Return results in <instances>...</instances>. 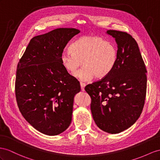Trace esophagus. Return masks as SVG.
<instances>
[{"mask_svg": "<svg viewBox=\"0 0 160 160\" xmlns=\"http://www.w3.org/2000/svg\"><path fill=\"white\" fill-rule=\"evenodd\" d=\"M86 86V84L85 83H83V82H80V87H81V90L82 91H84V87Z\"/></svg>", "mask_w": 160, "mask_h": 160, "instance_id": "34e87169", "label": "esophagus"}]
</instances>
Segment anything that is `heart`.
<instances>
[{"instance_id": "heart-1", "label": "heart", "mask_w": 160, "mask_h": 160, "mask_svg": "<svg viewBox=\"0 0 160 160\" xmlns=\"http://www.w3.org/2000/svg\"><path fill=\"white\" fill-rule=\"evenodd\" d=\"M71 51L61 55L63 66L70 72L76 71L82 65L84 67L74 73L82 81L103 78L112 72L118 60V47L112 41L105 40L99 36H84L74 41Z\"/></svg>"}]
</instances>
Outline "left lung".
<instances>
[{
	"instance_id": "8db88e82",
	"label": "left lung",
	"mask_w": 160,
	"mask_h": 160,
	"mask_svg": "<svg viewBox=\"0 0 160 160\" xmlns=\"http://www.w3.org/2000/svg\"><path fill=\"white\" fill-rule=\"evenodd\" d=\"M116 40L118 60L112 72L101 80L86 86L91 98L93 120L100 129L120 133L132 126L145 104L147 69L132 36L126 32L108 30Z\"/></svg>"
}]
</instances>
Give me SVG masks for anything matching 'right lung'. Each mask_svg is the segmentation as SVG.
<instances>
[{
  "instance_id": "obj_1",
  "label": "right lung",
  "mask_w": 160,
  "mask_h": 160,
  "mask_svg": "<svg viewBox=\"0 0 160 160\" xmlns=\"http://www.w3.org/2000/svg\"><path fill=\"white\" fill-rule=\"evenodd\" d=\"M75 28H57L30 40L16 72L15 96L19 111L39 132L59 134L72 122L73 98L80 82L68 72L61 55L80 33Z\"/></svg>"
}]
</instances>
